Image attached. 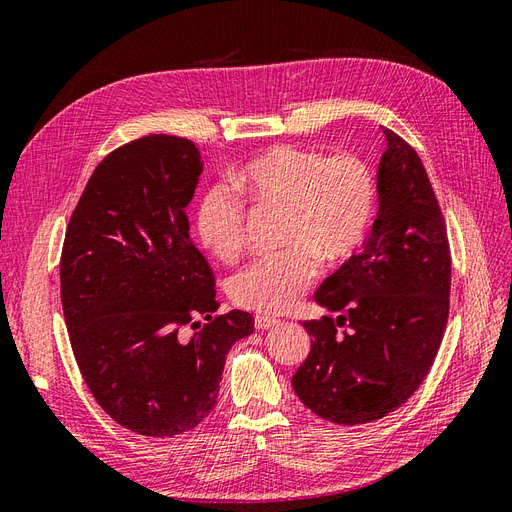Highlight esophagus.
I'll return each mask as SVG.
<instances>
[{
	"mask_svg": "<svg viewBox=\"0 0 512 512\" xmlns=\"http://www.w3.org/2000/svg\"><path fill=\"white\" fill-rule=\"evenodd\" d=\"M277 318H271V316H256L254 318V327L258 329V331H265V329H273V327H277Z\"/></svg>",
	"mask_w": 512,
	"mask_h": 512,
	"instance_id": "obj_1",
	"label": "esophagus"
}]
</instances>
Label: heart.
I'll use <instances>...</instances> for the list:
<instances>
[{"instance_id": "b5f03b06", "label": "heart", "mask_w": 512, "mask_h": 512, "mask_svg": "<svg viewBox=\"0 0 512 512\" xmlns=\"http://www.w3.org/2000/svg\"><path fill=\"white\" fill-rule=\"evenodd\" d=\"M230 188L254 209L282 211V254L258 258L230 277V297L260 314H282L318 277L356 252L376 211V177L352 153L324 158L314 149L280 145L232 170ZM200 245L218 260L243 247L245 207L224 185L200 198L194 215Z\"/></svg>"}]
</instances>
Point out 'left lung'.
I'll use <instances>...</instances> for the list:
<instances>
[{
	"instance_id": "1",
	"label": "left lung",
	"mask_w": 512,
	"mask_h": 512,
	"mask_svg": "<svg viewBox=\"0 0 512 512\" xmlns=\"http://www.w3.org/2000/svg\"><path fill=\"white\" fill-rule=\"evenodd\" d=\"M378 215L361 254L314 299L339 316L305 320L312 350L292 376L303 404L337 425L395 412L421 386L448 320L451 252L438 198L418 153L382 128ZM349 331L337 336L335 326Z\"/></svg>"
}]
</instances>
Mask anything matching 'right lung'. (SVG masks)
Wrapping results in <instances>:
<instances>
[{"mask_svg": "<svg viewBox=\"0 0 512 512\" xmlns=\"http://www.w3.org/2000/svg\"><path fill=\"white\" fill-rule=\"evenodd\" d=\"M200 173L188 138L149 134L115 149L89 177L61 250L76 365L102 410L141 436L203 421L226 354L254 331L241 309L213 316L215 280L185 213Z\"/></svg>", "mask_w": 512, "mask_h": 512, "instance_id": "right-lung-1", "label": "right lung"}]
</instances>
